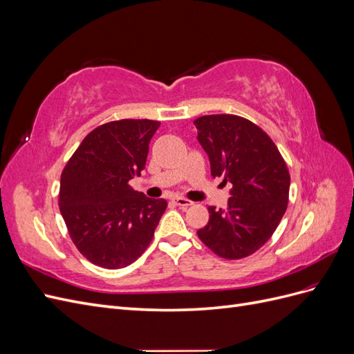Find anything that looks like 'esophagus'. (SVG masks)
Returning <instances> with one entry per match:
<instances>
[{
  "label": "esophagus",
  "instance_id": "obj_1",
  "mask_svg": "<svg viewBox=\"0 0 354 354\" xmlns=\"http://www.w3.org/2000/svg\"><path fill=\"white\" fill-rule=\"evenodd\" d=\"M173 202L176 203V205H178V207H181V208H187V207H190V205H194V202L187 201V199H185V198H176Z\"/></svg>",
  "mask_w": 354,
  "mask_h": 354
}]
</instances>
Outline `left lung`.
Returning <instances> with one entry per match:
<instances>
[{
	"instance_id": "1",
	"label": "left lung",
	"mask_w": 354,
	"mask_h": 354,
	"mask_svg": "<svg viewBox=\"0 0 354 354\" xmlns=\"http://www.w3.org/2000/svg\"><path fill=\"white\" fill-rule=\"evenodd\" d=\"M211 176L232 183L226 208L209 207L199 239L227 260L248 257L270 239L288 205L289 173L272 138L236 115H207L194 122Z\"/></svg>"
}]
</instances>
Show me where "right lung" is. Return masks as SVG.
Here are the masks:
<instances>
[{"instance_id":"obj_1","label":"right lung","mask_w":354,"mask_h":354,"mask_svg":"<svg viewBox=\"0 0 354 354\" xmlns=\"http://www.w3.org/2000/svg\"><path fill=\"white\" fill-rule=\"evenodd\" d=\"M158 121L103 124L84 138L60 177L59 207L78 251L95 266L122 269L151 243L165 199L136 192Z\"/></svg>"}]
</instances>
